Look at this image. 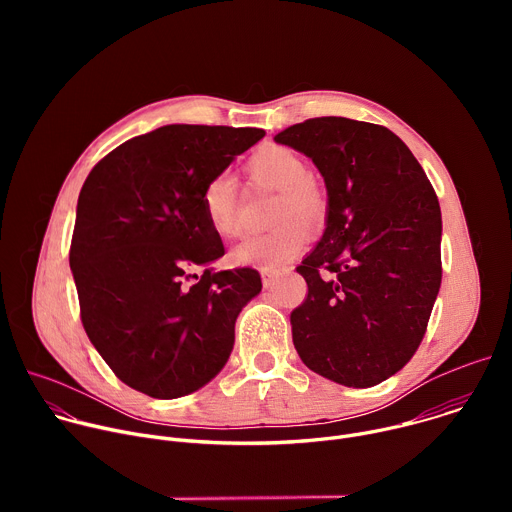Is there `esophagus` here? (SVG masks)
<instances>
[{"label":"esophagus","instance_id":"obj_1","mask_svg":"<svg viewBox=\"0 0 512 512\" xmlns=\"http://www.w3.org/2000/svg\"><path fill=\"white\" fill-rule=\"evenodd\" d=\"M261 281H263V287H271L275 281H277V271H263L261 273Z\"/></svg>","mask_w":512,"mask_h":512}]
</instances>
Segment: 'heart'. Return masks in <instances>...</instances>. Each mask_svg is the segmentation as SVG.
<instances>
[{
  "label": "heart",
  "mask_w": 512,
  "mask_h": 512,
  "mask_svg": "<svg viewBox=\"0 0 512 512\" xmlns=\"http://www.w3.org/2000/svg\"><path fill=\"white\" fill-rule=\"evenodd\" d=\"M251 182L279 192L273 223L267 233L251 235L231 251V263L275 269L296 257L310 241V230L320 229L328 216V198L310 178L308 162L285 145H269L247 162ZM202 210L210 229L223 239L241 235L237 184L229 174H216L202 190Z\"/></svg>",
  "instance_id": "heart-1"
}]
</instances>
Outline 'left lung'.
Here are the masks:
<instances>
[{"mask_svg": "<svg viewBox=\"0 0 512 512\" xmlns=\"http://www.w3.org/2000/svg\"><path fill=\"white\" fill-rule=\"evenodd\" d=\"M316 164L326 231L298 271L308 296L291 336L308 369L373 387L419 348L442 283V210L407 145L387 127L316 117L275 135Z\"/></svg>", "mask_w": 512, "mask_h": 512, "instance_id": "left-lung-1", "label": "left lung"}]
</instances>
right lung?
<instances>
[{
	"label": "right lung",
	"instance_id": "obj_1",
	"mask_svg": "<svg viewBox=\"0 0 512 512\" xmlns=\"http://www.w3.org/2000/svg\"><path fill=\"white\" fill-rule=\"evenodd\" d=\"M265 135L257 127L166 125L133 137L87 176L70 241L81 322L127 387L176 399L214 379L235 322L261 291L251 267H206L225 247L204 216L210 178Z\"/></svg>",
	"mask_w": 512,
	"mask_h": 512
}]
</instances>
